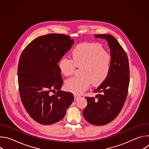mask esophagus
I'll return each instance as SVG.
<instances>
[{"label": "esophagus", "mask_w": 149, "mask_h": 149, "mask_svg": "<svg viewBox=\"0 0 149 149\" xmlns=\"http://www.w3.org/2000/svg\"><path fill=\"white\" fill-rule=\"evenodd\" d=\"M79 97L78 95H74V100L75 101V100H78V98Z\"/></svg>", "instance_id": "34e87169"}]
</instances>
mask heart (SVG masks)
Wrapping results in <instances>:
<instances>
[{"instance_id":"1","label":"heart","mask_w":149,"mask_h":149,"mask_svg":"<svg viewBox=\"0 0 149 149\" xmlns=\"http://www.w3.org/2000/svg\"><path fill=\"white\" fill-rule=\"evenodd\" d=\"M72 59L63 56L58 62L60 72L65 76L74 73L76 67H81L80 77H72L66 80L65 89L76 94L87 90L91 84L94 86L101 84L108 77L111 64V55L101 45L83 43L72 52Z\"/></svg>"}]
</instances>
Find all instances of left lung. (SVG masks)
I'll return each instance as SVG.
<instances>
[{"label":"left lung","mask_w":149,"mask_h":149,"mask_svg":"<svg viewBox=\"0 0 149 149\" xmlns=\"http://www.w3.org/2000/svg\"><path fill=\"white\" fill-rule=\"evenodd\" d=\"M95 38L107 40L110 49L111 64L110 74L94 91L100 93L95 97H86L87 105L83 116L95 125H105L114 120L125 101L130 82L129 59L117 40L109 34H97Z\"/></svg>","instance_id":"8db88e82"}]
</instances>
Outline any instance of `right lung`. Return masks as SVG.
<instances>
[{
  "instance_id": "add662e5",
  "label": "right lung",
  "mask_w": 149,
  "mask_h": 149,
  "mask_svg": "<svg viewBox=\"0 0 149 149\" xmlns=\"http://www.w3.org/2000/svg\"><path fill=\"white\" fill-rule=\"evenodd\" d=\"M74 42L68 35L49 33L32 40L20 55L17 75L21 101L39 124L59 121L74 101L71 93L60 90L63 79L58 65ZM56 91L55 95L50 94Z\"/></svg>"
}]
</instances>
